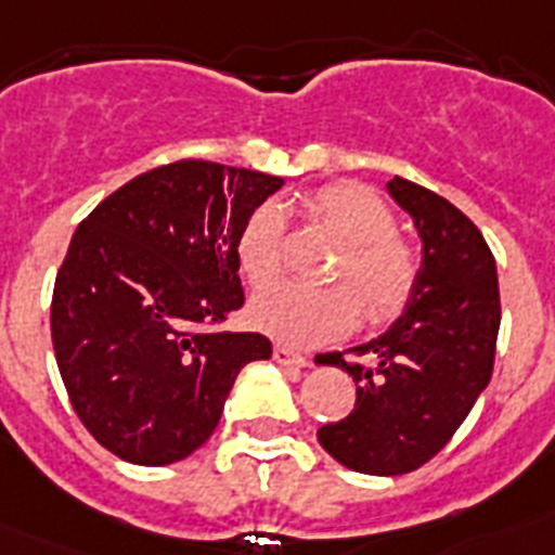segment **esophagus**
<instances>
[{"mask_svg":"<svg viewBox=\"0 0 555 555\" xmlns=\"http://www.w3.org/2000/svg\"><path fill=\"white\" fill-rule=\"evenodd\" d=\"M272 358L281 366H288V370H306L308 366V358H302L300 352L288 350V347H274Z\"/></svg>","mask_w":555,"mask_h":555,"instance_id":"esophagus-1","label":"esophagus"}]
</instances>
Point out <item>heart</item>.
Listing matches in <instances>:
<instances>
[{"instance_id":"heart-1","label":"heart","mask_w":555,"mask_h":555,"mask_svg":"<svg viewBox=\"0 0 555 555\" xmlns=\"http://www.w3.org/2000/svg\"><path fill=\"white\" fill-rule=\"evenodd\" d=\"M306 210L345 244V255L331 272V281L341 286L286 283L269 288L249 308L255 327L297 350L325 345L358 322L353 291L361 297L364 317L375 325L400 317L420 281V255L395 233L397 219L389 203L364 183H331L308 197ZM283 247L286 219L281 208L274 203L258 205L235 238V255L253 286L263 288L281 278Z\"/></svg>"}]
</instances>
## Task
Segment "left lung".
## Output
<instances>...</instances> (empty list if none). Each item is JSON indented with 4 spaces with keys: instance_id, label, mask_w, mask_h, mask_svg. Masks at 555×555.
Here are the masks:
<instances>
[{
    "instance_id": "left-lung-1",
    "label": "left lung",
    "mask_w": 555,
    "mask_h": 555,
    "mask_svg": "<svg viewBox=\"0 0 555 555\" xmlns=\"http://www.w3.org/2000/svg\"><path fill=\"white\" fill-rule=\"evenodd\" d=\"M386 189L423 238L420 281L389 331L345 350L372 354L375 367L327 352L356 380V409L317 430L338 464L364 475L411 473L453 439L489 386L500 331L498 267L480 230L411 180Z\"/></svg>"
}]
</instances>
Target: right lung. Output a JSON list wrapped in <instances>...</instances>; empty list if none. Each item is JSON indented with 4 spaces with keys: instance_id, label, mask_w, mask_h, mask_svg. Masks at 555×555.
<instances>
[{
    "instance_id": "add662e5",
    "label": "right lung",
    "mask_w": 555,
    "mask_h": 555,
    "mask_svg": "<svg viewBox=\"0 0 555 555\" xmlns=\"http://www.w3.org/2000/svg\"><path fill=\"white\" fill-rule=\"evenodd\" d=\"M283 178L178 160L113 191L72 235L52 292L57 370L88 434L164 467L208 442L261 333L219 331L244 306L235 238Z\"/></svg>"
}]
</instances>
